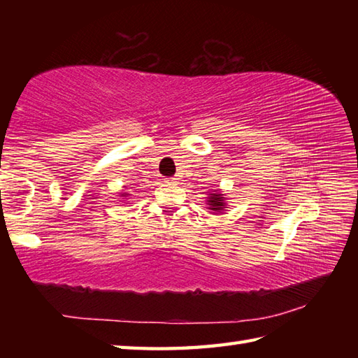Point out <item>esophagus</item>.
Here are the masks:
<instances>
[{"label": "esophagus", "mask_w": 358, "mask_h": 358, "mask_svg": "<svg viewBox=\"0 0 358 358\" xmlns=\"http://www.w3.org/2000/svg\"><path fill=\"white\" fill-rule=\"evenodd\" d=\"M166 181H167V183H172L173 185V183H178V178L177 177H171V178H167Z\"/></svg>", "instance_id": "obj_1"}]
</instances>
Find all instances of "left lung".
I'll return each mask as SVG.
<instances>
[{
	"label": "left lung",
	"instance_id": "left-lung-1",
	"mask_svg": "<svg viewBox=\"0 0 358 358\" xmlns=\"http://www.w3.org/2000/svg\"><path fill=\"white\" fill-rule=\"evenodd\" d=\"M206 204H208V209L209 210H212V212H223V210H226V206H227V203H226V196H224V194L222 192V191H217V189H214V191H210L209 194H208V196H206Z\"/></svg>",
	"mask_w": 358,
	"mask_h": 358
}]
</instances>
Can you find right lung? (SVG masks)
Instances as JSON below:
<instances>
[{
    "label": "right lung",
    "mask_w": 358,
    "mask_h": 358,
    "mask_svg": "<svg viewBox=\"0 0 358 358\" xmlns=\"http://www.w3.org/2000/svg\"><path fill=\"white\" fill-rule=\"evenodd\" d=\"M127 195H129L127 192H121V194H120V196H123V199H126V196H127ZM123 201H124V200H123Z\"/></svg>",
    "instance_id": "right-lung-1"
}]
</instances>
